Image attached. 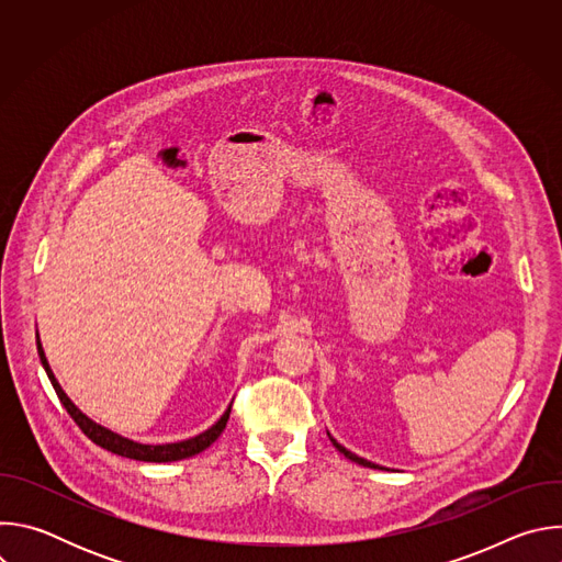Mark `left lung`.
I'll list each match as a JSON object with an SVG mask.
<instances>
[{
    "mask_svg": "<svg viewBox=\"0 0 562 562\" xmlns=\"http://www.w3.org/2000/svg\"><path fill=\"white\" fill-rule=\"evenodd\" d=\"M327 436H329V440L334 442V447L345 456V458H349L351 462H358V464H362V467H369V469H384V467H380V464H375V462H371V460H364V458H360V456H356V453H351L347 447H342L329 431H327Z\"/></svg>",
    "mask_w": 562,
    "mask_h": 562,
    "instance_id": "obj_1",
    "label": "left lung"
}]
</instances>
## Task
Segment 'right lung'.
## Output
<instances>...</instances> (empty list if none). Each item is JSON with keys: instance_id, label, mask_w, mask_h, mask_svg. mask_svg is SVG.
Listing matches in <instances>:
<instances>
[{"instance_id": "1", "label": "right lung", "mask_w": 562, "mask_h": 562, "mask_svg": "<svg viewBox=\"0 0 562 562\" xmlns=\"http://www.w3.org/2000/svg\"><path fill=\"white\" fill-rule=\"evenodd\" d=\"M37 353H40V360L44 364V371L59 397V403L64 405V409L70 414V418L77 423V427L82 429L95 445H100L102 449L111 451V453H117V456H124V458H131V460H142V462H176V460H184V458H191L200 451H204L206 447H211L220 434L224 431L226 427V420H228V414H231V405L226 407V412L220 416V420L215 425H211L206 431L193 436V438H187V440H178V442H167V445H142V442H135L131 438H124L115 431H111L109 427L95 423L93 418H89L82 409H79L72 400L66 395V391L61 389V384L57 382L48 360H46V353H44V347L40 342V334H37Z\"/></svg>"}]
</instances>
